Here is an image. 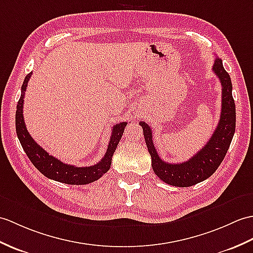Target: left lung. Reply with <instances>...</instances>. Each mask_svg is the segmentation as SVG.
<instances>
[{
  "label": "left lung",
  "instance_id": "left-lung-1",
  "mask_svg": "<svg viewBox=\"0 0 253 253\" xmlns=\"http://www.w3.org/2000/svg\"><path fill=\"white\" fill-rule=\"evenodd\" d=\"M212 71L218 76L222 85L220 121L212 137L189 161L179 164L164 162L154 148L151 127L145 122L139 123L143 128L145 143L152 158V168L157 177L167 184L187 187L208 179L219 168L230 148L236 126V109L232 96V82L230 74L225 71L219 58H215Z\"/></svg>",
  "mask_w": 253,
  "mask_h": 253
}]
</instances>
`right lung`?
I'll list each match as a JSON object with an SVG mask.
<instances>
[{
	"mask_svg": "<svg viewBox=\"0 0 253 253\" xmlns=\"http://www.w3.org/2000/svg\"><path fill=\"white\" fill-rule=\"evenodd\" d=\"M32 72L29 73L21 86V96L17 104L16 110V132L21 143L22 149L25 150L27 156L41 173H43L48 179L55 180L61 183L82 185L88 184L91 182L101 178L108 171L112 163V156L117 148L120 140L125 130L127 122H122L120 124L113 126L112 134L110 137V142L107 149V153L98 164L89 167H76L73 165H68L60 162L58 158L49 155L47 152L41 148L35 142L33 138L28 132L25 119H23V98L28 86V82L30 80Z\"/></svg>",
	"mask_w": 253,
	"mask_h": 253,
	"instance_id": "obj_1",
	"label": "right lung"
}]
</instances>
